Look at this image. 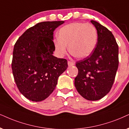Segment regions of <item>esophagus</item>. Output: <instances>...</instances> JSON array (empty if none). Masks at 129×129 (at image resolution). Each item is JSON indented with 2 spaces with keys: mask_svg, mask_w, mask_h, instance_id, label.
<instances>
[{
  "mask_svg": "<svg viewBox=\"0 0 129 129\" xmlns=\"http://www.w3.org/2000/svg\"><path fill=\"white\" fill-rule=\"evenodd\" d=\"M68 66L69 67H71L74 66V62L72 61H68Z\"/></svg>",
  "mask_w": 129,
  "mask_h": 129,
  "instance_id": "1",
  "label": "esophagus"
}]
</instances>
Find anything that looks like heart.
Returning <instances> with one entry per match:
<instances>
[{"label": "heart", "instance_id": "b5f03b06", "mask_svg": "<svg viewBox=\"0 0 129 129\" xmlns=\"http://www.w3.org/2000/svg\"><path fill=\"white\" fill-rule=\"evenodd\" d=\"M58 38L53 41L55 52L59 57L67 52L79 59L85 58L92 53L96 46L98 32L92 24L76 22L61 27L58 31Z\"/></svg>", "mask_w": 129, "mask_h": 129}]
</instances>
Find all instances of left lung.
I'll return each mask as SVG.
<instances>
[{
    "instance_id": "left-lung-1",
    "label": "left lung",
    "mask_w": 129,
    "mask_h": 129,
    "mask_svg": "<svg viewBox=\"0 0 129 129\" xmlns=\"http://www.w3.org/2000/svg\"><path fill=\"white\" fill-rule=\"evenodd\" d=\"M98 42L89 56L76 62L78 75L74 84L81 96L97 101L108 93L114 83L118 67V46L112 33L93 20Z\"/></svg>"
}]
</instances>
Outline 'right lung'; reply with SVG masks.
Listing matches in <instances>:
<instances>
[{"label": "right lung", "instance_id": "obj_1", "mask_svg": "<svg viewBox=\"0 0 129 129\" xmlns=\"http://www.w3.org/2000/svg\"><path fill=\"white\" fill-rule=\"evenodd\" d=\"M64 21H46L27 29L13 50L12 69L19 92L29 100H45L68 67L66 59L53 55V31Z\"/></svg>", "mask_w": 129, "mask_h": 129}]
</instances>
